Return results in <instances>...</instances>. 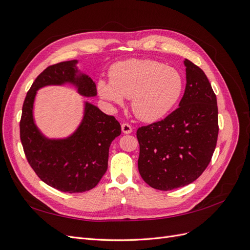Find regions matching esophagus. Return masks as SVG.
<instances>
[{
  "instance_id": "esophagus-1",
  "label": "esophagus",
  "mask_w": 250,
  "mask_h": 250,
  "mask_svg": "<svg viewBox=\"0 0 250 250\" xmlns=\"http://www.w3.org/2000/svg\"><path fill=\"white\" fill-rule=\"evenodd\" d=\"M122 131H123V133H125V134H129V133L132 132V128H131V126H130L129 124L123 123V124H122Z\"/></svg>"
}]
</instances>
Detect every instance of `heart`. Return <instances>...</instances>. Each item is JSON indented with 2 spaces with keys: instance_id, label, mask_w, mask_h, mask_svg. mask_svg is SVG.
<instances>
[{
  "instance_id": "heart-1",
  "label": "heart",
  "mask_w": 250,
  "mask_h": 250,
  "mask_svg": "<svg viewBox=\"0 0 250 250\" xmlns=\"http://www.w3.org/2000/svg\"><path fill=\"white\" fill-rule=\"evenodd\" d=\"M110 83L100 80L98 93L106 101L132 99V110L140 120L153 122L171 110L183 92L184 80L177 70L153 59H130L113 65Z\"/></svg>"
}]
</instances>
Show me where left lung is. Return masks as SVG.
I'll return each instance as SVG.
<instances>
[{"instance_id": "8db88e82", "label": "left lung", "mask_w": 250, "mask_h": 250, "mask_svg": "<svg viewBox=\"0 0 250 250\" xmlns=\"http://www.w3.org/2000/svg\"><path fill=\"white\" fill-rule=\"evenodd\" d=\"M187 84L179 107L137 131L142 178L161 191L185 187L208 166L218 139L217 98L207 75L186 59Z\"/></svg>"}]
</instances>
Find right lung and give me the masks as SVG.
<instances>
[{"label": "right lung", "mask_w": 250, "mask_h": 250, "mask_svg": "<svg viewBox=\"0 0 250 250\" xmlns=\"http://www.w3.org/2000/svg\"><path fill=\"white\" fill-rule=\"evenodd\" d=\"M77 60L48 66L41 73L22 104L20 123L21 141L31 168L44 184L65 193L92 190L107 170L111 142L121 134V125L92 103H84L80 125L70 137L49 139L33 119L37 90L48 85L69 83L84 97L97 96L96 83L77 69Z\"/></svg>", "instance_id": "1"}]
</instances>
